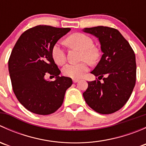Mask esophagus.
<instances>
[{"label":"esophagus","mask_w":146,"mask_h":146,"mask_svg":"<svg viewBox=\"0 0 146 146\" xmlns=\"http://www.w3.org/2000/svg\"><path fill=\"white\" fill-rule=\"evenodd\" d=\"M78 81H79L78 79H76V78H73V82H75V83H76V82H78Z\"/></svg>","instance_id":"1"}]
</instances>
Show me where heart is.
I'll use <instances>...</instances> for the list:
<instances>
[{"label":"heart","instance_id":"1","mask_svg":"<svg viewBox=\"0 0 146 146\" xmlns=\"http://www.w3.org/2000/svg\"><path fill=\"white\" fill-rule=\"evenodd\" d=\"M67 42L70 45L82 50V59L87 60L91 64H94L98 59L99 52L93 46L92 39L88 35L82 33L73 34L68 37ZM51 56L57 64L63 65L66 62V54L60 43H56L53 46ZM88 68L89 66L87 61H82L79 64H70L66 65L63 68V73L68 77L78 78L84 73L88 71Z\"/></svg>","mask_w":146,"mask_h":146}]
</instances>
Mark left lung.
Here are the masks:
<instances>
[{
	"label": "left lung",
	"instance_id": "1",
	"mask_svg": "<svg viewBox=\"0 0 146 146\" xmlns=\"http://www.w3.org/2000/svg\"><path fill=\"white\" fill-rule=\"evenodd\" d=\"M82 31L98 38L103 54L91 72L100 78L88 82L83 98L90 107L102 114H112L127 102L136 84V64L133 50L114 28L98 26Z\"/></svg>",
	"mask_w": 146,
	"mask_h": 146
}]
</instances>
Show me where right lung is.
Listing matches in <instances>:
<instances>
[{
    "instance_id": "add662e5",
    "label": "right lung",
    "mask_w": 146,
    "mask_h": 146,
    "mask_svg": "<svg viewBox=\"0 0 146 146\" xmlns=\"http://www.w3.org/2000/svg\"><path fill=\"white\" fill-rule=\"evenodd\" d=\"M70 28L38 25L23 32L13 47L8 61L13 92L18 101L31 112L47 115L63 104L72 79L61 73L51 56V49ZM50 74L54 82L46 80Z\"/></svg>"
}]
</instances>
